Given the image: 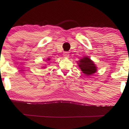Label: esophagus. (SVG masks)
Masks as SVG:
<instances>
[{"instance_id":"esophagus-1","label":"esophagus","mask_w":129,"mask_h":129,"mask_svg":"<svg viewBox=\"0 0 129 129\" xmlns=\"http://www.w3.org/2000/svg\"><path fill=\"white\" fill-rule=\"evenodd\" d=\"M63 56L66 57V58H68V57H69V55H70L69 52H63Z\"/></svg>"}]
</instances>
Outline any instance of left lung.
Wrapping results in <instances>:
<instances>
[{"instance_id": "obj_1", "label": "left lung", "mask_w": 129, "mask_h": 129, "mask_svg": "<svg viewBox=\"0 0 129 129\" xmlns=\"http://www.w3.org/2000/svg\"><path fill=\"white\" fill-rule=\"evenodd\" d=\"M77 63L83 73L86 76H89L97 71V67L94 63L88 57L81 58Z\"/></svg>"}]
</instances>
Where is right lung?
Instances as JSON below:
<instances>
[{"instance_id":"add662e5","label":"right lung","mask_w":129,"mask_h":129,"mask_svg":"<svg viewBox=\"0 0 129 129\" xmlns=\"http://www.w3.org/2000/svg\"><path fill=\"white\" fill-rule=\"evenodd\" d=\"M50 58H48V61H49V60H50ZM48 60H47V61H48Z\"/></svg>"}]
</instances>
